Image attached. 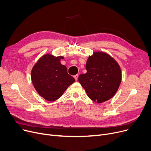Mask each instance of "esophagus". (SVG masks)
<instances>
[{"label":"esophagus","instance_id":"obj_1","mask_svg":"<svg viewBox=\"0 0 151 151\" xmlns=\"http://www.w3.org/2000/svg\"><path fill=\"white\" fill-rule=\"evenodd\" d=\"M78 76H79V75H78V74H77V75H75L74 76V78H75V80H78Z\"/></svg>","mask_w":151,"mask_h":151}]
</instances>
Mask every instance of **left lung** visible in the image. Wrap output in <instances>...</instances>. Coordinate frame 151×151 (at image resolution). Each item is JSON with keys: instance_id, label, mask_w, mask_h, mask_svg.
<instances>
[{"instance_id": "1", "label": "left lung", "mask_w": 151, "mask_h": 151, "mask_svg": "<svg viewBox=\"0 0 151 151\" xmlns=\"http://www.w3.org/2000/svg\"><path fill=\"white\" fill-rule=\"evenodd\" d=\"M86 68L87 73L79 76L78 81L88 97L99 104L111 99L122 79L117 62L105 52H96L89 57Z\"/></svg>"}]
</instances>
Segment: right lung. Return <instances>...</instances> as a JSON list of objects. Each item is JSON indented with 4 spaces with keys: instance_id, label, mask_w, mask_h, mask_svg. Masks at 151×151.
<instances>
[{
    "instance_id": "add662e5",
    "label": "right lung",
    "mask_w": 151,
    "mask_h": 151,
    "mask_svg": "<svg viewBox=\"0 0 151 151\" xmlns=\"http://www.w3.org/2000/svg\"><path fill=\"white\" fill-rule=\"evenodd\" d=\"M62 56L46 54L40 59L31 71L35 89L45 100L52 101L59 99L75 80L68 75L65 65L60 63Z\"/></svg>"
}]
</instances>
